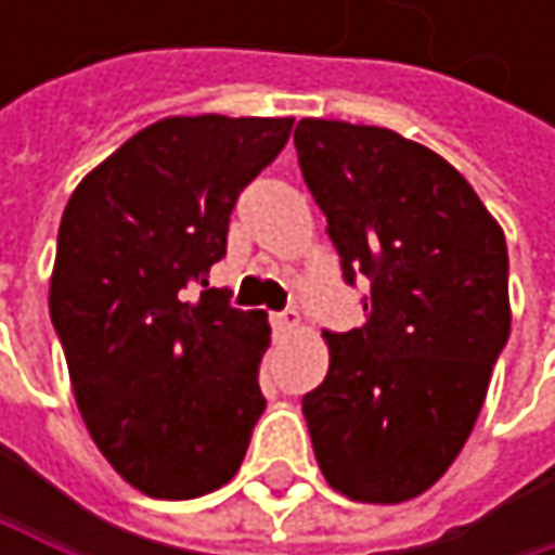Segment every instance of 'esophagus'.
<instances>
[{"label":"esophagus","mask_w":555,"mask_h":555,"mask_svg":"<svg viewBox=\"0 0 555 555\" xmlns=\"http://www.w3.org/2000/svg\"><path fill=\"white\" fill-rule=\"evenodd\" d=\"M298 324H301V314H298L295 308H285V311H276V314H273V327H276L279 334H292Z\"/></svg>","instance_id":"1"}]
</instances>
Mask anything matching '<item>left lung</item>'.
<instances>
[{
	"mask_svg": "<svg viewBox=\"0 0 555 555\" xmlns=\"http://www.w3.org/2000/svg\"><path fill=\"white\" fill-rule=\"evenodd\" d=\"M298 167L366 321L324 331L331 370L301 398L331 489L398 504L460 456L511 334L499 221L440 154L388 131L301 118Z\"/></svg>",
	"mask_w": 555,
	"mask_h": 555,
	"instance_id": "obj_1",
	"label": "left lung"
}]
</instances>
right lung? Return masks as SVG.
Segmentation results:
<instances>
[{
	"label": "right lung",
	"instance_id": "add662e5",
	"mask_svg": "<svg viewBox=\"0 0 555 555\" xmlns=\"http://www.w3.org/2000/svg\"><path fill=\"white\" fill-rule=\"evenodd\" d=\"M292 118H164L69 195L51 276L79 414L115 473L151 499L234 479L267 398L263 311L231 308L208 270L237 195L279 157ZM202 284L198 299L188 288Z\"/></svg>",
	"mask_w": 555,
	"mask_h": 555
}]
</instances>
